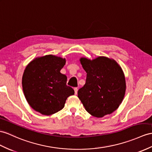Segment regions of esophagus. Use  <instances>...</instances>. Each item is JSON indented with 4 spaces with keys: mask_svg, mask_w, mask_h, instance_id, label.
Segmentation results:
<instances>
[{
    "mask_svg": "<svg viewBox=\"0 0 152 152\" xmlns=\"http://www.w3.org/2000/svg\"><path fill=\"white\" fill-rule=\"evenodd\" d=\"M74 91H75V94L76 95L77 94V91H78V88H74Z\"/></svg>",
    "mask_w": 152,
    "mask_h": 152,
    "instance_id": "1",
    "label": "esophagus"
}]
</instances>
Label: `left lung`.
I'll return each mask as SVG.
<instances>
[{
	"mask_svg": "<svg viewBox=\"0 0 152 152\" xmlns=\"http://www.w3.org/2000/svg\"><path fill=\"white\" fill-rule=\"evenodd\" d=\"M87 73L86 83L78 91V97L87 112L96 117H102L116 110L123 101L126 80L117 62L105 57L93 61L80 58Z\"/></svg>",
	"mask_w": 152,
	"mask_h": 152,
	"instance_id": "obj_1",
	"label": "left lung"
}]
</instances>
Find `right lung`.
Returning a JSON list of instances; mask_svg holds the SVG:
<instances>
[{
    "label": "right lung",
    "mask_w": 152,
    "mask_h": 152,
    "mask_svg": "<svg viewBox=\"0 0 152 152\" xmlns=\"http://www.w3.org/2000/svg\"><path fill=\"white\" fill-rule=\"evenodd\" d=\"M65 58L51 55L32 61L23 76V89L28 104L45 115L53 114L64 108L66 99L74 95L73 88L66 85L67 77L60 71Z\"/></svg>",
    "instance_id": "1"
}]
</instances>
